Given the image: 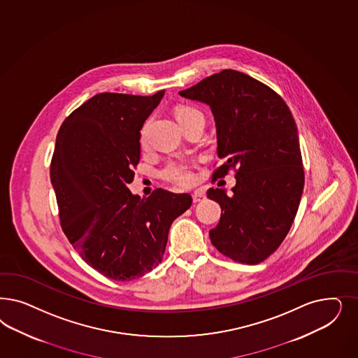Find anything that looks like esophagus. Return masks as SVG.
Here are the masks:
<instances>
[{"label": "esophagus", "mask_w": 358, "mask_h": 358, "mask_svg": "<svg viewBox=\"0 0 358 358\" xmlns=\"http://www.w3.org/2000/svg\"><path fill=\"white\" fill-rule=\"evenodd\" d=\"M204 199H206V195H204V192H203L201 189H197V191H195V192L192 194L194 203H200V201H203Z\"/></svg>", "instance_id": "1"}]
</instances>
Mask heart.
I'll use <instances>...</instances> for the list:
<instances>
[{
  "mask_svg": "<svg viewBox=\"0 0 358 358\" xmlns=\"http://www.w3.org/2000/svg\"><path fill=\"white\" fill-rule=\"evenodd\" d=\"M196 113H200V112L192 106H180L176 109V120L180 121V120H185L187 117L196 115ZM142 134H143V131H142ZM162 176L167 182H171L175 185H192L195 180L194 164L185 161L169 162L162 170Z\"/></svg>",
  "mask_w": 358,
  "mask_h": 358,
  "instance_id": "b5f03b06",
  "label": "heart"
}]
</instances>
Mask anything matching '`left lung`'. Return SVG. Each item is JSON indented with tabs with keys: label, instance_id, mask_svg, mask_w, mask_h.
<instances>
[{
	"label": "left lung",
	"instance_id": "left-lung-1",
	"mask_svg": "<svg viewBox=\"0 0 358 358\" xmlns=\"http://www.w3.org/2000/svg\"><path fill=\"white\" fill-rule=\"evenodd\" d=\"M179 94L207 104L215 117L217 157L224 163L213 180L236 169L231 194L207 191L221 207L210 241L233 261L259 264L287 236L304 187L298 127L289 106L264 83L234 69L213 73Z\"/></svg>",
	"mask_w": 358,
	"mask_h": 358
}]
</instances>
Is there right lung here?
<instances>
[{
    "mask_svg": "<svg viewBox=\"0 0 358 358\" xmlns=\"http://www.w3.org/2000/svg\"><path fill=\"white\" fill-rule=\"evenodd\" d=\"M152 96L99 93L64 120L50 167L64 234L81 258L115 280L159 265L173 220L192 204L188 194L158 188L133 195L141 129L161 103Z\"/></svg>",
    "mask_w": 358,
    "mask_h": 358,
    "instance_id": "obj_1",
    "label": "right lung"
}]
</instances>
